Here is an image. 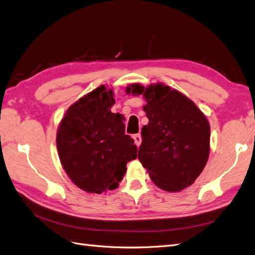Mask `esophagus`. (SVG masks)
<instances>
[{
	"mask_svg": "<svg viewBox=\"0 0 255 255\" xmlns=\"http://www.w3.org/2000/svg\"><path fill=\"white\" fill-rule=\"evenodd\" d=\"M133 139H134V142L137 146H139L140 143H141V136L140 134H136L133 136Z\"/></svg>",
	"mask_w": 255,
	"mask_h": 255,
	"instance_id": "obj_1",
	"label": "esophagus"
}]
</instances>
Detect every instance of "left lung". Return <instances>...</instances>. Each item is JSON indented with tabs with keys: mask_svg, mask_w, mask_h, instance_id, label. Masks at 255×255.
<instances>
[{
	"mask_svg": "<svg viewBox=\"0 0 255 255\" xmlns=\"http://www.w3.org/2000/svg\"><path fill=\"white\" fill-rule=\"evenodd\" d=\"M127 94L142 95L149 123L142 127L138 159L160 189L176 192L194 183L210 155L211 128L205 115L180 91L163 83L130 84Z\"/></svg>",
	"mask_w": 255,
	"mask_h": 255,
	"instance_id": "8db88e82",
	"label": "left lung"
}]
</instances>
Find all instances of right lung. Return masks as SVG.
Returning a JSON list of instances; mask_svg holds the SVG:
<instances>
[{"instance_id":"right-lung-1","label":"right lung","mask_w":255,"mask_h":255,"mask_svg":"<svg viewBox=\"0 0 255 255\" xmlns=\"http://www.w3.org/2000/svg\"><path fill=\"white\" fill-rule=\"evenodd\" d=\"M113 89L104 85L69 107L56 135L60 163L70 180L89 194L119 186L127 164L137 157V146L126 135L120 114L112 113Z\"/></svg>"}]
</instances>
